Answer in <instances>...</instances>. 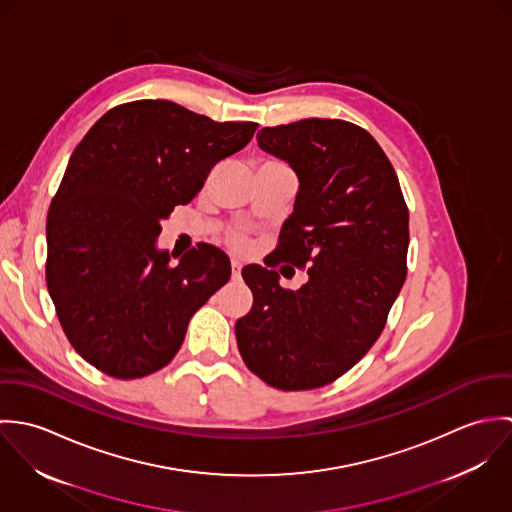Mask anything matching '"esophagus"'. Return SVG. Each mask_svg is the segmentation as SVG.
I'll return each instance as SVG.
<instances>
[{"label": "esophagus", "instance_id": "obj_1", "mask_svg": "<svg viewBox=\"0 0 512 512\" xmlns=\"http://www.w3.org/2000/svg\"><path fill=\"white\" fill-rule=\"evenodd\" d=\"M240 270H242V264L236 262V260H232V262H230V276H232V280L240 278Z\"/></svg>", "mask_w": 512, "mask_h": 512}]
</instances>
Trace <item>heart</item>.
<instances>
[{
	"label": "heart",
	"mask_w": 512,
	"mask_h": 512,
	"mask_svg": "<svg viewBox=\"0 0 512 512\" xmlns=\"http://www.w3.org/2000/svg\"><path fill=\"white\" fill-rule=\"evenodd\" d=\"M266 163H280V161H266ZM228 240H230V244L234 246V248H244L246 246V236L244 234H240V232H232L230 236H228Z\"/></svg>",
	"instance_id": "obj_1"
}]
</instances>
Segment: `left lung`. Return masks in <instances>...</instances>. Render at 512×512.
Masks as SVG:
<instances>
[{"instance_id":"8db88e82","label":"left lung","mask_w":512,"mask_h":512,"mask_svg":"<svg viewBox=\"0 0 512 512\" xmlns=\"http://www.w3.org/2000/svg\"><path fill=\"white\" fill-rule=\"evenodd\" d=\"M256 138L292 165L299 191L266 268H242L254 303L234 325L236 343L266 384L311 390L343 376L380 337L406 280L408 207L390 159L357 124L307 118ZM278 265L286 276L305 267L308 282L282 289Z\"/></svg>"}]
</instances>
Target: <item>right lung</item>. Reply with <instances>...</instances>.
Returning a JSON list of instances; mask_svg holds the SVG:
<instances>
[{"mask_svg": "<svg viewBox=\"0 0 512 512\" xmlns=\"http://www.w3.org/2000/svg\"><path fill=\"white\" fill-rule=\"evenodd\" d=\"M256 122H215L169 100L108 110L82 138L51 201L45 278L74 351L132 380L171 363L193 313L230 278L228 256L197 244L157 250L161 220L246 146Z\"/></svg>", "mask_w": 512, "mask_h": 512, "instance_id": "add662e5", "label": "right lung"}]
</instances>
